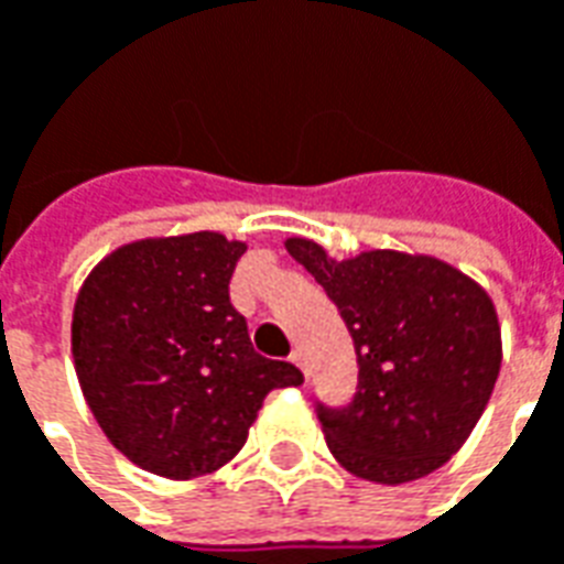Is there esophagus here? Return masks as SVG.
Returning <instances> with one entry per match:
<instances>
[{"label":"esophagus","instance_id":"34e87169","mask_svg":"<svg viewBox=\"0 0 564 564\" xmlns=\"http://www.w3.org/2000/svg\"><path fill=\"white\" fill-rule=\"evenodd\" d=\"M290 362H293V366L302 368V371H305V375H307V368H305V354H302V350H293V354H290Z\"/></svg>","mask_w":564,"mask_h":564}]
</instances>
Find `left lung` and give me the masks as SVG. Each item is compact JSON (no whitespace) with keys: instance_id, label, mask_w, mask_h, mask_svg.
Masks as SVG:
<instances>
[{"instance_id":"8db88e82","label":"left lung","mask_w":564,"mask_h":564,"mask_svg":"<svg viewBox=\"0 0 564 564\" xmlns=\"http://www.w3.org/2000/svg\"><path fill=\"white\" fill-rule=\"evenodd\" d=\"M286 250L326 290L356 347V392L317 402L332 456L375 484L435 471L471 435L501 368L489 295L432 257L371 250L335 262L305 238Z\"/></svg>"}]
</instances>
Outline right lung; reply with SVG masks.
Listing matches in <instances>:
<instances>
[{"label": "right lung", "instance_id": "right-lung-1", "mask_svg": "<svg viewBox=\"0 0 564 564\" xmlns=\"http://www.w3.org/2000/svg\"><path fill=\"white\" fill-rule=\"evenodd\" d=\"M241 253L217 232L135 241L80 286V390L108 441L144 471L186 480L220 468L245 447L262 399L305 380L253 350L229 302Z\"/></svg>", "mask_w": 564, "mask_h": 564}]
</instances>
